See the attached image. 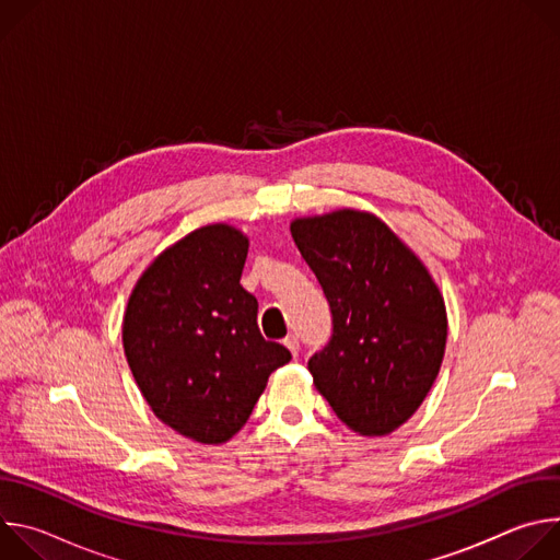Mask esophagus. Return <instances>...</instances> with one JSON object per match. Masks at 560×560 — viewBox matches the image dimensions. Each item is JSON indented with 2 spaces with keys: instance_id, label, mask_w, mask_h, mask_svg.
Returning a JSON list of instances; mask_svg holds the SVG:
<instances>
[{
  "instance_id": "obj_1",
  "label": "esophagus",
  "mask_w": 560,
  "mask_h": 560,
  "mask_svg": "<svg viewBox=\"0 0 560 560\" xmlns=\"http://www.w3.org/2000/svg\"><path fill=\"white\" fill-rule=\"evenodd\" d=\"M283 346L292 352V357L299 354V337H296V335H288V337L283 339Z\"/></svg>"
}]
</instances>
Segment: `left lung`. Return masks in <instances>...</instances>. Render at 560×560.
<instances>
[{
	"label": "left lung",
	"instance_id": "8db88e82",
	"mask_svg": "<svg viewBox=\"0 0 560 560\" xmlns=\"http://www.w3.org/2000/svg\"><path fill=\"white\" fill-rule=\"evenodd\" d=\"M290 232L332 310V339L307 361L314 387L352 432L385 436L421 408L439 376L447 343L443 294L372 212L296 217Z\"/></svg>",
	"mask_w": 560,
	"mask_h": 560
}]
</instances>
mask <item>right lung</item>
Listing matches in <instances>:
<instances>
[{
  "label": "right lung",
  "instance_id": "1",
  "mask_svg": "<svg viewBox=\"0 0 560 560\" xmlns=\"http://www.w3.org/2000/svg\"><path fill=\"white\" fill-rule=\"evenodd\" d=\"M248 246L230 223L188 232L150 261L124 312V352L145 404L203 445L242 430L268 376L292 359L261 337L259 303L238 283Z\"/></svg>",
  "mask_w": 560,
  "mask_h": 560
}]
</instances>
